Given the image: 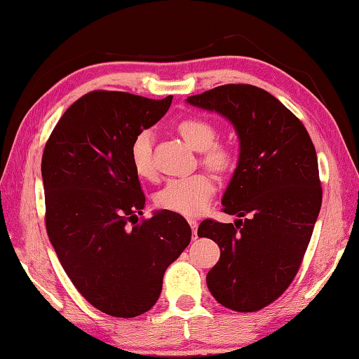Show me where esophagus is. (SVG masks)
Instances as JSON below:
<instances>
[{
	"label": "esophagus",
	"instance_id": "esophagus-1",
	"mask_svg": "<svg viewBox=\"0 0 359 359\" xmlns=\"http://www.w3.org/2000/svg\"><path fill=\"white\" fill-rule=\"evenodd\" d=\"M188 223H190V226H191V229H193V238L196 239V231H198V220H194V218H190V220H188Z\"/></svg>",
	"mask_w": 359,
	"mask_h": 359
}]
</instances>
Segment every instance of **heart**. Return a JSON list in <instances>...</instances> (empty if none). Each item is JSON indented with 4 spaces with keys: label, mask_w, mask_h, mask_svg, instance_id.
I'll use <instances>...</instances> for the list:
<instances>
[{
    "label": "heart",
    "mask_w": 359,
    "mask_h": 359,
    "mask_svg": "<svg viewBox=\"0 0 359 359\" xmlns=\"http://www.w3.org/2000/svg\"><path fill=\"white\" fill-rule=\"evenodd\" d=\"M177 131L191 149L201 151V163L218 174H228L236 166V150L229 144L215 142L217 128L208 118L187 117L179 121ZM154 135L144 130L131 144V163L137 175L151 179L155 175L154 165ZM217 190L215 180L210 174L199 172L190 177L172 179L156 194V204L161 209L175 214L194 217L209 208Z\"/></svg>",
    "instance_id": "heart-1"
}]
</instances>
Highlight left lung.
<instances>
[{
	"mask_svg": "<svg viewBox=\"0 0 359 359\" xmlns=\"http://www.w3.org/2000/svg\"><path fill=\"white\" fill-rule=\"evenodd\" d=\"M187 102L220 114L238 133V168L222 204L239 218H208L198 236L220 247L205 278L212 296L231 311L257 312L290 287L311 242L321 208L317 151L301 120L255 85H220Z\"/></svg>",
	"mask_w": 359,
	"mask_h": 359,
	"instance_id": "left-lung-1",
	"label": "left lung"
}]
</instances>
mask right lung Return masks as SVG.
<instances>
[{"label": "right lung", "mask_w": 359, "mask_h": 359, "mask_svg": "<svg viewBox=\"0 0 359 359\" xmlns=\"http://www.w3.org/2000/svg\"><path fill=\"white\" fill-rule=\"evenodd\" d=\"M171 102L90 92L58 120L42 155L48 239L79 293L112 317L150 311L168 266L191 239L190 224L171 210L137 223L145 196L131 144Z\"/></svg>", "instance_id": "1"}]
</instances>
